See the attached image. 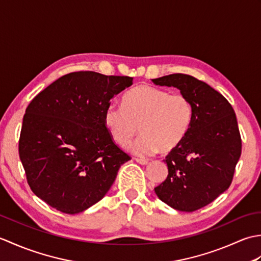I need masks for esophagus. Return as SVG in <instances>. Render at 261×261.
Masks as SVG:
<instances>
[{
	"label": "esophagus",
	"mask_w": 261,
	"mask_h": 261,
	"mask_svg": "<svg viewBox=\"0 0 261 261\" xmlns=\"http://www.w3.org/2000/svg\"><path fill=\"white\" fill-rule=\"evenodd\" d=\"M135 160L136 162L138 163V164H140V165H148L149 164V162L147 159H141V158H135Z\"/></svg>",
	"instance_id": "obj_1"
}]
</instances>
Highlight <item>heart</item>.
<instances>
[{
    "label": "heart",
    "instance_id": "1",
    "mask_svg": "<svg viewBox=\"0 0 261 261\" xmlns=\"http://www.w3.org/2000/svg\"><path fill=\"white\" fill-rule=\"evenodd\" d=\"M194 110L184 94H170L164 88L139 85L126 92L121 105L105 109L104 123L112 139L126 148L141 134L131 150L137 156L168 153L178 148L192 126Z\"/></svg>",
    "mask_w": 261,
    "mask_h": 261
}]
</instances>
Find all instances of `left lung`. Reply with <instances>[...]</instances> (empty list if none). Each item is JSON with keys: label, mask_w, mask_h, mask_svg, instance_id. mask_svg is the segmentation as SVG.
Wrapping results in <instances>:
<instances>
[{"label": "left lung", "mask_w": 261, "mask_h": 261, "mask_svg": "<svg viewBox=\"0 0 261 261\" xmlns=\"http://www.w3.org/2000/svg\"><path fill=\"white\" fill-rule=\"evenodd\" d=\"M176 87L190 98L194 115L181 145L166 157L168 176L154 193L164 203L181 212L206 206L231 185L241 156V137L231 104L206 83L185 74L152 80Z\"/></svg>", "instance_id": "8db88e82"}]
</instances>
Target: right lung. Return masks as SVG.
Instances as JSON below:
<instances>
[{
    "label": "right lung",
    "instance_id": "right-lung-1",
    "mask_svg": "<svg viewBox=\"0 0 261 261\" xmlns=\"http://www.w3.org/2000/svg\"><path fill=\"white\" fill-rule=\"evenodd\" d=\"M132 80L75 71L55 81L28 105L19 156L32 192L51 207L67 214L91 207L130 160L113 142L104 112Z\"/></svg>",
    "mask_w": 261,
    "mask_h": 261
}]
</instances>
